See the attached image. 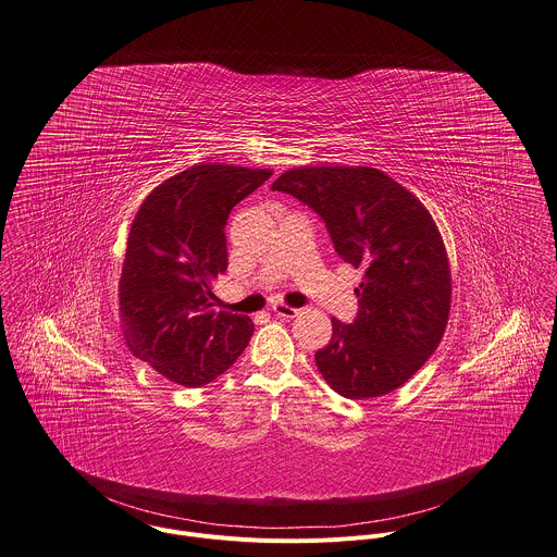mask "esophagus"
<instances>
[{
  "label": "esophagus",
  "mask_w": 557,
  "mask_h": 557,
  "mask_svg": "<svg viewBox=\"0 0 557 557\" xmlns=\"http://www.w3.org/2000/svg\"><path fill=\"white\" fill-rule=\"evenodd\" d=\"M304 310L301 308H290V306H284V304H275L273 306V314L280 317V319H295L299 317Z\"/></svg>",
  "instance_id": "esophagus-1"
}]
</instances>
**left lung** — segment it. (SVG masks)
I'll use <instances>...</instances> for the list:
<instances>
[{
	"label": "left lung",
	"instance_id": "1",
	"mask_svg": "<svg viewBox=\"0 0 557 557\" xmlns=\"http://www.w3.org/2000/svg\"><path fill=\"white\" fill-rule=\"evenodd\" d=\"M327 225L337 256L363 269L350 325L317 350L319 372L344 398L366 400L405 385L444 337L451 275L444 238L424 205L374 168H295L273 185Z\"/></svg>",
	"mask_w": 557,
	"mask_h": 557
}]
</instances>
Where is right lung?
Here are the masks:
<instances>
[{
	"label": "right lung",
	"instance_id": "add662e5",
	"mask_svg": "<svg viewBox=\"0 0 557 557\" xmlns=\"http://www.w3.org/2000/svg\"><path fill=\"white\" fill-rule=\"evenodd\" d=\"M273 172L200 163L150 191L128 230L117 284L126 346L185 387L223 374L253 334L249 317L215 310L227 269L230 211Z\"/></svg>",
	"mask_w": 557,
	"mask_h": 557
}]
</instances>
